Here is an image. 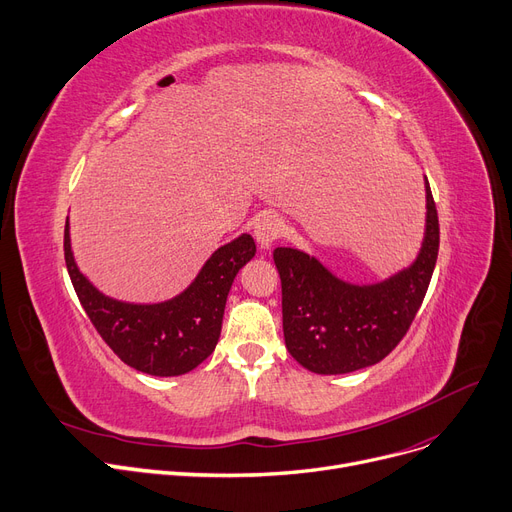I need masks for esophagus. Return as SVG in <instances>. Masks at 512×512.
I'll return each instance as SVG.
<instances>
[{
  "mask_svg": "<svg viewBox=\"0 0 512 512\" xmlns=\"http://www.w3.org/2000/svg\"><path fill=\"white\" fill-rule=\"evenodd\" d=\"M282 232H284V222L278 216H271V214L261 216L253 228L255 241L259 245V249H263V251L274 245L282 236Z\"/></svg>",
  "mask_w": 512,
  "mask_h": 512,
  "instance_id": "1",
  "label": "esophagus"
}]
</instances>
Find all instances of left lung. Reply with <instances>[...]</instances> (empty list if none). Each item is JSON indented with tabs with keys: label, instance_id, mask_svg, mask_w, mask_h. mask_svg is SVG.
Wrapping results in <instances>:
<instances>
[{
	"label": "left lung",
	"instance_id": "left-lung-1",
	"mask_svg": "<svg viewBox=\"0 0 512 512\" xmlns=\"http://www.w3.org/2000/svg\"><path fill=\"white\" fill-rule=\"evenodd\" d=\"M424 238L416 259L389 278L354 284L315 255L278 247L282 321L290 356L317 374H346L381 362L410 329L438 257V214L428 179Z\"/></svg>",
	"mask_w": 512,
	"mask_h": 512
}]
</instances>
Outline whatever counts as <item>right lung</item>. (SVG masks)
Returning <instances> with one entry per match:
<instances>
[{"label":"right lung","mask_w":512,"mask_h":512,"mask_svg":"<svg viewBox=\"0 0 512 512\" xmlns=\"http://www.w3.org/2000/svg\"><path fill=\"white\" fill-rule=\"evenodd\" d=\"M63 249L74 290L100 337L125 364L152 377H179L216 350L230 286L257 251L253 236L243 232L218 247L177 296L127 302L100 292L82 274L72 251L70 218L65 220Z\"/></svg>","instance_id":"add662e5"}]
</instances>
